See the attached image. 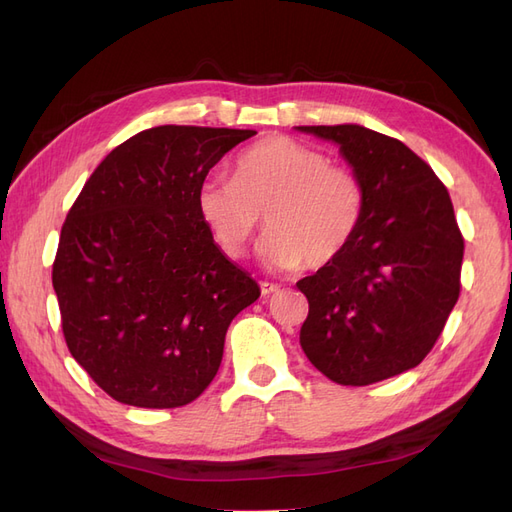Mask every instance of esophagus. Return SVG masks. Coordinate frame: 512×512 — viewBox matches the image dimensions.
Segmentation results:
<instances>
[{"mask_svg": "<svg viewBox=\"0 0 512 512\" xmlns=\"http://www.w3.org/2000/svg\"><path fill=\"white\" fill-rule=\"evenodd\" d=\"M280 290V286L277 284H271V282H260V292H262V297H269V294H273V292H277Z\"/></svg>", "mask_w": 512, "mask_h": 512, "instance_id": "34e87169", "label": "esophagus"}]
</instances>
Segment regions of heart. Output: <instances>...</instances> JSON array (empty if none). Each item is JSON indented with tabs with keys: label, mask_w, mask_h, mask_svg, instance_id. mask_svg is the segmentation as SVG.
<instances>
[{
	"label": "heart",
	"mask_w": 512,
	"mask_h": 512,
	"mask_svg": "<svg viewBox=\"0 0 512 512\" xmlns=\"http://www.w3.org/2000/svg\"><path fill=\"white\" fill-rule=\"evenodd\" d=\"M363 185L327 153L267 136L235 162V179L207 177L198 213L228 258H241L262 226L271 232L260 256L273 269H322L342 256L363 218Z\"/></svg>",
	"instance_id": "b5f03b06"
}]
</instances>
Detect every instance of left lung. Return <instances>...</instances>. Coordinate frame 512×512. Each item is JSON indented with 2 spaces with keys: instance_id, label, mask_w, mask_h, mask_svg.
<instances>
[{
  "instance_id": "1",
  "label": "left lung",
  "mask_w": 512,
  "mask_h": 512,
  "mask_svg": "<svg viewBox=\"0 0 512 512\" xmlns=\"http://www.w3.org/2000/svg\"><path fill=\"white\" fill-rule=\"evenodd\" d=\"M339 145L363 185V218L333 265L297 282L309 314L301 348L344 386L416 367L461 290L463 235L446 185L404 143L363 126H299Z\"/></svg>"
}]
</instances>
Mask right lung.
<instances>
[{"label": "right lung", "instance_id": "add662e5", "mask_svg": "<svg viewBox=\"0 0 512 512\" xmlns=\"http://www.w3.org/2000/svg\"><path fill=\"white\" fill-rule=\"evenodd\" d=\"M254 130L158 126L115 147L61 226L53 288L74 361L119 404L181 408L215 378L260 297L220 252L196 194Z\"/></svg>", "mask_w": 512, "mask_h": 512}]
</instances>
